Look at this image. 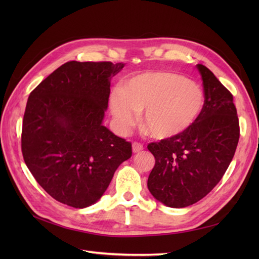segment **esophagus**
Listing matches in <instances>:
<instances>
[{"label":"esophagus","instance_id":"34e87169","mask_svg":"<svg viewBox=\"0 0 259 259\" xmlns=\"http://www.w3.org/2000/svg\"><path fill=\"white\" fill-rule=\"evenodd\" d=\"M141 150H144V145L140 144V142L135 141L134 144H133V151H134L135 153H137V152H139V151H141Z\"/></svg>","mask_w":259,"mask_h":259}]
</instances>
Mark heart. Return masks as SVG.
<instances>
[{"instance_id":"b5f03b06","label":"heart","mask_w":259,"mask_h":259,"mask_svg":"<svg viewBox=\"0 0 259 259\" xmlns=\"http://www.w3.org/2000/svg\"><path fill=\"white\" fill-rule=\"evenodd\" d=\"M203 107L201 88L171 71L136 74L110 96V110L119 133H128L142 111L141 126L158 140L184 134L200 117Z\"/></svg>"}]
</instances>
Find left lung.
Returning <instances> with one entry per match:
<instances>
[{"label":"left lung","mask_w":259,"mask_h":259,"mask_svg":"<svg viewBox=\"0 0 259 259\" xmlns=\"http://www.w3.org/2000/svg\"><path fill=\"white\" fill-rule=\"evenodd\" d=\"M197 68L205 95L200 117L180 136L148 145L156 159L148 189L171 208L188 207L208 195L226 172L239 140L233 95L205 65Z\"/></svg>","instance_id":"obj_1"}]
</instances>
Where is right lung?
<instances>
[{
	"label": "right lung",
	"mask_w": 259,
	"mask_h": 259,
	"mask_svg": "<svg viewBox=\"0 0 259 259\" xmlns=\"http://www.w3.org/2000/svg\"><path fill=\"white\" fill-rule=\"evenodd\" d=\"M123 67L69 61L27 99L22 155L37 184L64 205L85 208L98 201L133 155L131 142L102 125L110 79Z\"/></svg>",
	"instance_id": "obj_1"
}]
</instances>
